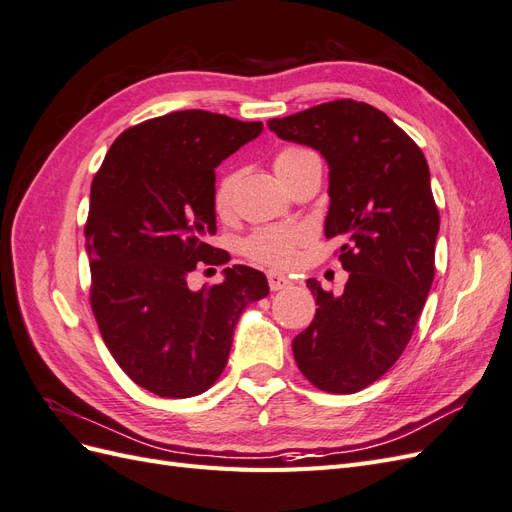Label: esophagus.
Returning a JSON list of instances; mask_svg holds the SVG:
<instances>
[{"label":"esophagus","mask_w":512,"mask_h":512,"mask_svg":"<svg viewBox=\"0 0 512 512\" xmlns=\"http://www.w3.org/2000/svg\"><path fill=\"white\" fill-rule=\"evenodd\" d=\"M267 280H269V288L275 292V290H284L288 284H290V280L286 275H282V273H277V271H269L267 273Z\"/></svg>","instance_id":"1"}]
</instances>
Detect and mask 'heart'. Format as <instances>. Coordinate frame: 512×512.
Here are the masks:
<instances>
[{
	"mask_svg": "<svg viewBox=\"0 0 512 512\" xmlns=\"http://www.w3.org/2000/svg\"><path fill=\"white\" fill-rule=\"evenodd\" d=\"M316 153L305 147H286L277 153L273 160V168L277 175L286 173V170L299 166L307 160H314ZM235 175H224L213 192V205L220 213H226L232 203V192H235ZM305 239V232L301 228L292 226H269L260 228L254 235L245 241V254L265 262L273 267H288L297 254V245Z\"/></svg>",
	"mask_w": 512,
	"mask_h": 512,
	"instance_id": "obj_1",
	"label": "heart"
}]
</instances>
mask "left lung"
Returning <instances> with one entry per match:
<instances>
[{"mask_svg": "<svg viewBox=\"0 0 512 512\" xmlns=\"http://www.w3.org/2000/svg\"><path fill=\"white\" fill-rule=\"evenodd\" d=\"M267 126L327 160L324 237L342 239L348 271L339 297L307 280L318 309L292 339L294 361L320 391L356 393L406 350L431 290L440 215L429 166L412 138L365 102L318 104Z\"/></svg>", "mask_w": 512, "mask_h": 512, "instance_id": "1", "label": "left lung"}]
</instances>
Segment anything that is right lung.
Returning <instances> with one entry per match:
<instances>
[{
	"label": "right lung",
	"instance_id": "1",
	"mask_svg": "<svg viewBox=\"0 0 512 512\" xmlns=\"http://www.w3.org/2000/svg\"><path fill=\"white\" fill-rule=\"evenodd\" d=\"M260 132V121L198 108L168 113L123 132L91 183V309L119 367L160 397L205 393L243 309L269 294L265 273L243 265L218 286H188L198 262H226L207 243L215 168Z\"/></svg>",
	"mask_w": 512,
	"mask_h": 512
}]
</instances>
